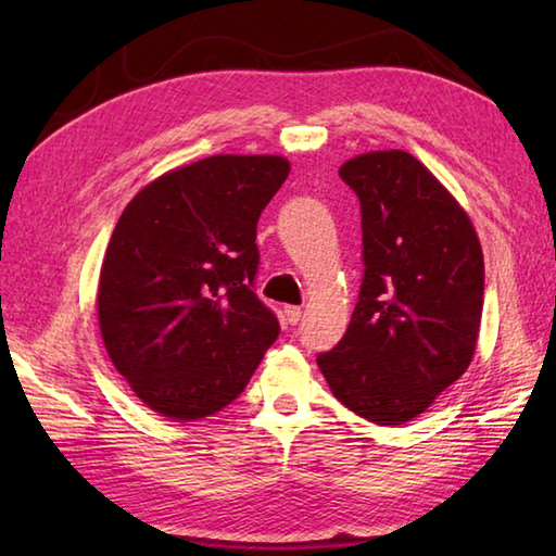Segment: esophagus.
<instances>
[{"instance_id":"34e87169","label":"esophagus","mask_w":556,"mask_h":556,"mask_svg":"<svg viewBox=\"0 0 556 556\" xmlns=\"http://www.w3.org/2000/svg\"><path fill=\"white\" fill-rule=\"evenodd\" d=\"M301 308H299V305H287V308H285V317H287V323L289 325H299V320H301Z\"/></svg>"}]
</instances>
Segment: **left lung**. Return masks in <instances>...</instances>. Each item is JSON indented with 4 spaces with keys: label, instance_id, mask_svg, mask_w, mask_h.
I'll return each instance as SVG.
<instances>
[{
    "label": "left lung",
    "instance_id": "1",
    "mask_svg": "<svg viewBox=\"0 0 556 556\" xmlns=\"http://www.w3.org/2000/svg\"><path fill=\"white\" fill-rule=\"evenodd\" d=\"M339 176L361 200L365 269L346 334L317 365L356 416L401 425L473 361L485 263L466 210L408 152H365Z\"/></svg>",
    "mask_w": 556,
    "mask_h": 556
}]
</instances>
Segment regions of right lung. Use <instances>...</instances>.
I'll return each instance as SVG.
<instances>
[{"label": "right lung", "mask_w": 556, "mask_h": 556, "mask_svg": "<svg viewBox=\"0 0 556 556\" xmlns=\"http://www.w3.org/2000/svg\"><path fill=\"white\" fill-rule=\"evenodd\" d=\"M289 169L277 155H212L148 184L116 222L100 332L114 368L160 416L198 420L229 406L279 337L253 289L255 229Z\"/></svg>", "instance_id": "obj_1"}]
</instances>
